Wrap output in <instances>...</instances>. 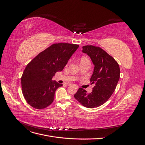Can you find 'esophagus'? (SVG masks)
Wrapping results in <instances>:
<instances>
[{
	"label": "esophagus",
	"mask_w": 145,
	"mask_h": 145,
	"mask_svg": "<svg viewBox=\"0 0 145 145\" xmlns=\"http://www.w3.org/2000/svg\"><path fill=\"white\" fill-rule=\"evenodd\" d=\"M68 86H71V85H72V84H70V83H69V84H68ZM76 88L77 89L78 88V87L77 86H76Z\"/></svg>",
	"instance_id": "34e87169"
}]
</instances>
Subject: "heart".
<instances>
[{
  "mask_svg": "<svg viewBox=\"0 0 145 145\" xmlns=\"http://www.w3.org/2000/svg\"><path fill=\"white\" fill-rule=\"evenodd\" d=\"M87 59L86 58H85V57H82V59H81V60H86Z\"/></svg>",
  "mask_w": 145,
  "mask_h": 145,
  "instance_id": "heart-1",
  "label": "heart"
}]
</instances>
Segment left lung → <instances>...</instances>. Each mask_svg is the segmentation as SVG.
Segmentation results:
<instances>
[{"label":"left lung","instance_id":"left-lung-1","mask_svg":"<svg viewBox=\"0 0 145 145\" xmlns=\"http://www.w3.org/2000/svg\"><path fill=\"white\" fill-rule=\"evenodd\" d=\"M82 48V52L89 57L94 65L90 78L94 86L91 93L79 88L74 97L83 106L94 108L110 98L119 80L120 70L115 59L100 47L86 45Z\"/></svg>","mask_w":145,"mask_h":145}]
</instances>
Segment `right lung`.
Instances as JSON below:
<instances>
[{
	"label": "right lung",
	"instance_id": "add662e5",
	"mask_svg": "<svg viewBox=\"0 0 145 145\" xmlns=\"http://www.w3.org/2000/svg\"><path fill=\"white\" fill-rule=\"evenodd\" d=\"M78 45L52 44L39 53L26 67L21 78L22 93L27 103L36 109H43L54 99L56 89L63 85L52 78L62 71Z\"/></svg>",
	"mask_w": 145,
	"mask_h": 145
}]
</instances>
